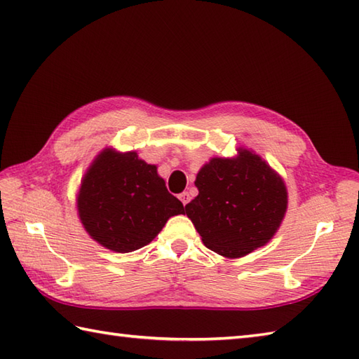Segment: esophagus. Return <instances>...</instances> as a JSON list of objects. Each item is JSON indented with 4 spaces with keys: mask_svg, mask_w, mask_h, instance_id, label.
<instances>
[{
    "mask_svg": "<svg viewBox=\"0 0 359 359\" xmlns=\"http://www.w3.org/2000/svg\"><path fill=\"white\" fill-rule=\"evenodd\" d=\"M179 199H180V202L184 203V205H187L189 201H191V196H189V193H182L180 196H179Z\"/></svg>",
    "mask_w": 359,
    "mask_h": 359,
    "instance_id": "34e87169",
    "label": "esophagus"
}]
</instances>
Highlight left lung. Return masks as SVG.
Returning a JSON list of instances; mask_svg holds the SVG:
<instances>
[{
	"label": "left lung",
	"mask_w": 359,
	"mask_h": 359,
	"mask_svg": "<svg viewBox=\"0 0 359 359\" xmlns=\"http://www.w3.org/2000/svg\"><path fill=\"white\" fill-rule=\"evenodd\" d=\"M199 189L185 210L203 245L238 259L264 247L284 220L288 193L284 179L255 151L212 157L197 172Z\"/></svg>",
	"instance_id": "left-lung-1"
}]
</instances>
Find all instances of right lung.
Returning <instances> with one entry per match:
<instances>
[{
	"mask_svg": "<svg viewBox=\"0 0 359 359\" xmlns=\"http://www.w3.org/2000/svg\"><path fill=\"white\" fill-rule=\"evenodd\" d=\"M77 211L90 238L116 253L148 245L168 219L185 212L156 165L114 148H104L83 175Z\"/></svg>",
	"mask_w": 359,
	"mask_h": 359,
	"instance_id": "add662e5",
	"label": "right lung"
}]
</instances>
